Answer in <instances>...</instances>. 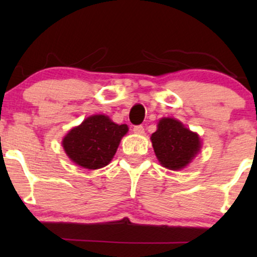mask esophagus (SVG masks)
I'll list each match as a JSON object with an SVG mask.
<instances>
[{
    "instance_id": "obj_1",
    "label": "esophagus",
    "mask_w": 257,
    "mask_h": 257,
    "mask_svg": "<svg viewBox=\"0 0 257 257\" xmlns=\"http://www.w3.org/2000/svg\"><path fill=\"white\" fill-rule=\"evenodd\" d=\"M133 132H134L135 134L143 135L144 133H145V129H144V126H143V125H135L134 128H133Z\"/></svg>"
}]
</instances>
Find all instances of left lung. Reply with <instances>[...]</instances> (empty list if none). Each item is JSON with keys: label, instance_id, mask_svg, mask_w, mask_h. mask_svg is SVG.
<instances>
[{"label": "left lung", "instance_id": "8db88e82", "mask_svg": "<svg viewBox=\"0 0 257 257\" xmlns=\"http://www.w3.org/2000/svg\"><path fill=\"white\" fill-rule=\"evenodd\" d=\"M151 141L159 163L170 170L187 167L200 150L199 135L169 117L159 120Z\"/></svg>", "mask_w": 257, "mask_h": 257}]
</instances>
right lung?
I'll use <instances>...</instances> for the list:
<instances>
[{"mask_svg": "<svg viewBox=\"0 0 257 257\" xmlns=\"http://www.w3.org/2000/svg\"><path fill=\"white\" fill-rule=\"evenodd\" d=\"M126 132V124H116L105 114H94L65 135L63 147L77 166L100 169L110 163Z\"/></svg>", "mask_w": 257, "mask_h": 257, "instance_id": "right-lung-1", "label": "right lung"}]
</instances>
